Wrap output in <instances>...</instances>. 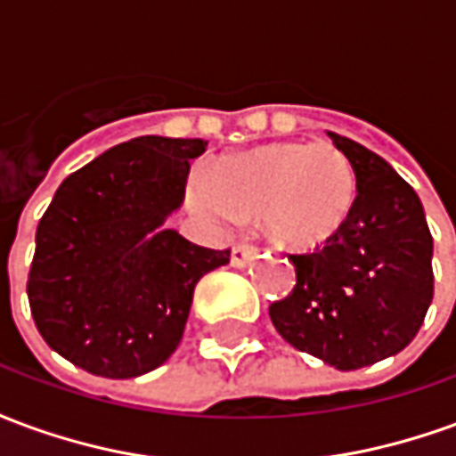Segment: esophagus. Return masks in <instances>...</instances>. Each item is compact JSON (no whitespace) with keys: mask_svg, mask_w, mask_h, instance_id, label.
<instances>
[{"mask_svg":"<svg viewBox=\"0 0 456 456\" xmlns=\"http://www.w3.org/2000/svg\"><path fill=\"white\" fill-rule=\"evenodd\" d=\"M256 247H251V244H237V247L232 248V266L234 268H244L248 266L254 258H256Z\"/></svg>","mask_w":456,"mask_h":456,"instance_id":"34e87169","label":"esophagus"}]
</instances>
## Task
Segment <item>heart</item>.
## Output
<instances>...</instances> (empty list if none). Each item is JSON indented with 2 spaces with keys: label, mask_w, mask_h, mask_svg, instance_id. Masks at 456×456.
Returning a JSON list of instances; mask_svg holds the SVG:
<instances>
[{
  "label": "heart",
  "mask_w": 456,
  "mask_h": 456,
  "mask_svg": "<svg viewBox=\"0 0 456 456\" xmlns=\"http://www.w3.org/2000/svg\"><path fill=\"white\" fill-rule=\"evenodd\" d=\"M356 173L330 143H268L241 151L198 180L195 205L217 222L258 217L278 248L307 254L335 241L356 205Z\"/></svg>",
  "instance_id": "heart-1"
}]
</instances>
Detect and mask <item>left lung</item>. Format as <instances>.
I'll return each mask as SVG.
<instances>
[{"instance_id": "1", "label": "left lung", "mask_w": 456, "mask_h": 456, "mask_svg": "<svg viewBox=\"0 0 456 456\" xmlns=\"http://www.w3.org/2000/svg\"><path fill=\"white\" fill-rule=\"evenodd\" d=\"M356 173L342 234L293 254L296 288L268 315L288 344L339 371L395 356L415 339L435 290L432 234L418 192L362 143L327 131Z\"/></svg>"}]
</instances>
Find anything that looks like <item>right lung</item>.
Returning <instances> with one entry per match:
<instances>
[{"instance_id":"obj_1","label":"right lung","mask_w":456,"mask_h":456,"mask_svg":"<svg viewBox=\"0 0 456 456\" xmlns=\"http://www.w3.org/2000/svg\"><path fill=\"white\" fill-rule=\"evenodd\" d=\"M208 141L139 136L75 170L36 229L26 283L45 344L85 371L134 379L178 349L192 293L229 248L192 244L166 219Z\"/></svg>"}]
</instances>
